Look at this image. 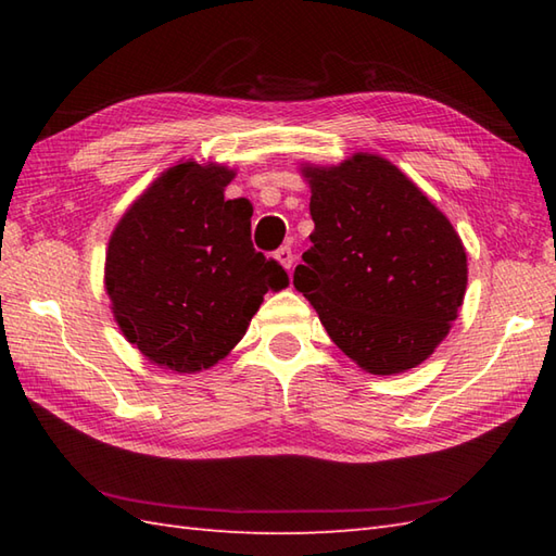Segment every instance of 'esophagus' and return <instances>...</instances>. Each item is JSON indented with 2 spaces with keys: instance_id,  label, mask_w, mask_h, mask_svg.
<instances>
[{
  "instance_id": "1",
  "label": "esophagus",
  "mask_w": 556,
  "mask_h": 556,
  "mask_svg": "<svg viewBox=\"0 0 556 556\" xmlns=\"http://www.w3.org/2000/svg\"><path fill=\"white\" fill-rule=\"evenodd\" d=\"M275 257L279 260V265L285 267V269H291V265H293V253H291V248L289 245H281V248H277L275 251Z\"/></svg>"
}]
</instances>
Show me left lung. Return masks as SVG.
I'll use <instances>...</instances> for the list:
<instances>
[{
    "label": "left lung",
    "instance_id": "obj_1",
    "mask_svg": "<svg viewBox=\"0 0 556 556\" xmlns=\"http://www.w3.org/2000/svg\"><path fill=\"white\" fill-rule=\"evenodd\" d=\"M313 245L293 287L329 339L372 375L416 368L464 303L466 251L428 195L380 155L311 167Z\"/></svg>",
    "mask_w": 556,
    "mask_h": 556
}]
</instances>
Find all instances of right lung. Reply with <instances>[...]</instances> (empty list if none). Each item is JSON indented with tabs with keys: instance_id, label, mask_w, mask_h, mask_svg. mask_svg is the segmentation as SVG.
Returning a JSON list of instances; mask_svg holds the SVG:
<instances>
[{
	"instance_id": "1",
	"label": "right lung",
	"mask_w": 556,
	"mask_h": 556,
	"mask_svg": "<svg viewBox=\"0 0 556 556\" xmlns=\"http://www.w3.org/2000/svg\"><path fill=\"white\" fill-rule=\"evenodd\" d=\"M233 172L179 162L112 231L104 289L124 337L150 363L198 372L239 344L289 277L251 241V200H224Z\"/></svg>"
}]
</instances>
